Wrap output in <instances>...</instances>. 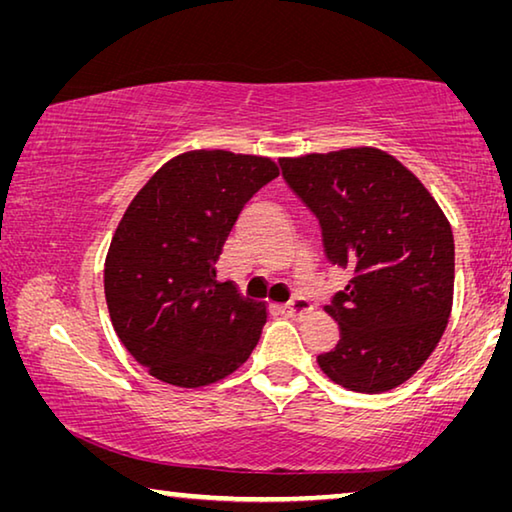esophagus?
Returning a JSON list of instances; mask_svg holds the SVG:
<instances>
[{"label":"esophagus","mask_w":512,"mask_h":512,"mask_svg":"<svg viewBox=\"0 0 512 512\" xmlns=\"http://www.w3.org/2000/svg\"><path fill=\"white\" fill-rule=\"evenodd\" d=\"M311 311V305H309V300H305V298H293L287 307L282 309V314L284 316H289V318H302L305 314H309Z\"/></svg>","instance_id":"1"}]
</instances>
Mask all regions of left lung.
<instances>
[{
    "instance_id": "8db88e82",
    "label": "left lung",
    "mask_w": 512,
    "mask_h": 512,
    "mask_svg": "<svg viewBox=\"0 0 512 512\" xmlns=\"http://www.w3.org/2000/svg\"><path fill=\"white\" fill-rule=\"evenodd\" d=\"M280 164L318 216L329 262L352 271L325 307L341 341L320 354V370L357 393L402 386L436 350L452 314L454 235L445 212L413 171L375 146Z\"/></svg>"
}]
</instances>
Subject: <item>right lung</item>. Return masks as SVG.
Returning a JSON list of instances; mask_svg holds the SVG:
<instances>
[{
  "instance_id": "right-lung-1",
  "label": "right lung",
  "mask_w": 512,
  "mask_h": 512,
  "mask_svg": "<svg viewBox=\"0 0 512 512\" xmlns=\"http://www.w3.org/2000/svg\"><path fill=\"white\" fill-rule=\"evenodd\" d=\"M277 176L264 155L196 149L164 162L126 207L103 289L119 341L151 377L210 386L255 350L266 305L216 280L214 266L241 207Z\"/></svg>"
}]
</instances>
